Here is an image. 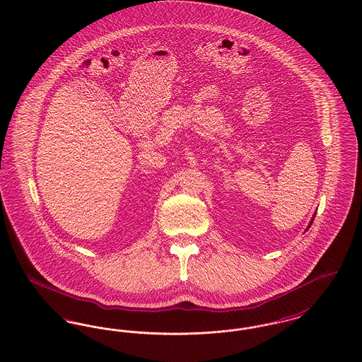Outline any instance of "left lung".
I'll use <instances>...</instances> for the list:
<instances>
[{
	"label": "left lung",
	"mask_w": 362,
	"mask_h": 362,
	"mask_svg": "<svg viewBox=\"0 0 362 362\" xmlns=\"http://www.w3.org/2000/svg\"><path fill=\"white\" fill-rule=\"evenodd\" d=\"M313 218H315V216H313ZM313 218H312V221H310V225H312V223H313ZM310 226H308V228H310Z\"/></svg>",
	"instance_id": "left-lung-1"
}]
</instances>
